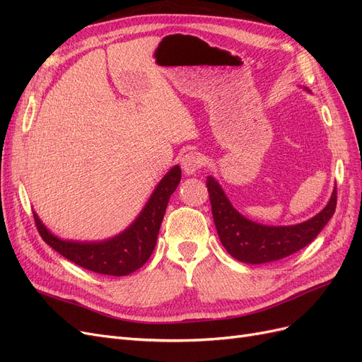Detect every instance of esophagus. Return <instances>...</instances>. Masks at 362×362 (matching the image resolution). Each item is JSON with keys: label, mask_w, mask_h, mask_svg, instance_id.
<instances>
[{"label": "esophagus", "mask_w": 362, "mask_h": 362, "mask_svg": "<svg viewBox=\"0 0 362 362\" xmlns=\"http://www.w3.org/2000/svg\"><path fill=\"white\" fill-rule=\"evenodd\" d=\"M202 158L196 152H187V154L181 157V168L185 175H194L202 168Z\"/></svg>", "instance_id": "34e87169"}]
</instances>
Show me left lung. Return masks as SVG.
I'll return each mask as SVG.
<instances>
[{
	"instance_id": "1",
	"label": "left lung",
	"mask_w": 362,
	"mask_h": 362,
	"mask_svg": "<svg viewBox=\"0 0 362 362\" xmlns=\"http://www.w3.org/2000/svg\"><path fill=\"white\" fill-rule=\"evenodd\" d=\"M206 187L218 238L229 255L247 264L278 261L310 245L331 221L337 206L335 187L327 205L310 221L290 226H267L240 214L213 177L206 178Z\"/></svg>"
}]
</instances>
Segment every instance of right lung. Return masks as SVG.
Wrapping results in <instances>:
<instances>
[{
    "label": "right lung",
    "mask_w": 362,
    "mask_h": 362,
    "mask_svg": "<svg viewBox=\"0 0 362 362\" xmlns=\"http://www.w3.org/2000/svg\"><path fill=\"white\" fill-rule=\"evenodd\" d=\"M181 181L180 166H173L158 182L144 210L125 231L103 242H72L49 233L35 213V222L43 242L76 266L101 275L125 276L149 259L170 194Z\"/></svg>",
    "instance_id": "add662e5"
}]
</instances>
